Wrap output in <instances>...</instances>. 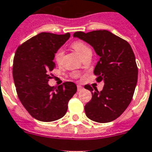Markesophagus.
<instances>
[{
	"label": "esophagus",
	"mask_w": 152,
	"mask_h": 152,
	"mask_svg": "<svg viewBox=\"0 0 152 152\" xmlns=\"http://www.w3.org/2000/svg\"><path fill=\"white\" fill-rule=\"evenodd\" d=\"M82 89H83V87L81 86H77V92H79V91H82Z\"/></svg>",
	"instance_id": "1"
}]
</instances>
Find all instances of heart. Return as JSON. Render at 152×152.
<instances>
[{"instance_id":"obj_1","label":"heart","mask_w":152,"mask_h":152,"mask_svg":"<svg viewBox=\"0 0 152 152\" xmlns=\"http://www.w3.org/2000/svg\"><path fill=\"white\" fill-rule=\"evenodd\" d=\"M72 47L74 48V49L81 55V57H82V55H84L86 51H88V50H90V48H89L86 43L82 42V41H76V42H75V43H73ZM63 55V50L62 48H58V50H55V54H54V58H55V62L58 63H61Z\"/></svg>"}]
</instances>
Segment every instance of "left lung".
<instances>
[{
  "instance_id": "left-lung-1",
  "label": "left lung",
  "mask_w": 152,
  "mask_h": 152,
  "mask_svg": "<svg viewBox=\"0 0 152 152\" xmlns=\"http://www.w3.org/2000/svg\"><path fill=\"white\" fill-rule=\"evenodd\" d=\"M74 37L86 42L100 59L94 73L97 82L104 83L102 91L86 85L92 99L85 106L87 117L98 123L116 120L130 104L138 78V68L131 46L126 40L106 30L77 31Z\"/></svg>"
}]
</instances>
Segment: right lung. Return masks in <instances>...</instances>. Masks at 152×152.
<instances>
[{"label":"right lung","mask_w":152,"mask_h":152,"mask_svg":"<svg viewBox=\"0 0 152 152\" xmlns=\"http://www.w3.org/2000/svg\"><path fill=\"white\" fill-rule=\"evenodd\" d=\"M64 35L41 32L21 44L13 59L14 83L18 97L32 117L43 122L62 118L68 102L77 92L72 82L50 86V72L55 67L54 54L70 38Z\"/></svg>","instance_id":"right-lung-1"}]
</instances>
